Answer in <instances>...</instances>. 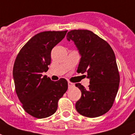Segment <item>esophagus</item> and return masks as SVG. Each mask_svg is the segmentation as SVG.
<instances>
[{"label":"esophagus","instance_id":"34e87169","mask_svg":"<svg viewBox=\"0 0 135 135\" xmlns=\"http://www.w3.org/2000/svg\"><path fill=\"white\" fill-rule=\"evenodd\" d=\"M68 86H69V88H71V87L74 86V84L71 83V82H68Z\"/></svg>","mask_w":135,"mask_h":135}]
</instances>
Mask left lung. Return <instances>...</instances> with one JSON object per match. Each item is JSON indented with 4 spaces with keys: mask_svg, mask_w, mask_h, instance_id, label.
Listing matches in <instances>:
<instances>
[{
    "mask_svg": "<svg viewBox=\"0 0 135 135\" xmlns=\"http://www.w3.org/2000/svg\"><path fill=\"white\" fill-rule=\"evenodd\" d=\"M66 39L75 43L81 55L77 72L86 73L90 79L87 89L75 84L82 93L75 109L85 117H100L112 107L119 89L120 76L114 52L107 41L90 30H71Z\"/></svg>",
    "mask_w": 135,
    "mask_h": 135,
    "instance_id": "obj_1",
    "label": "left lung"
}]
</instances>
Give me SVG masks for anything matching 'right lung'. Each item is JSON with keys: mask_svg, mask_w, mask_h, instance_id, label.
I'll use <instances>...</instances> for the list:
<instances>
[{"mask_svg": "<svg viewBox=\"0 0 135 135\" xmlns=\"http://www.w3.org/2000/svg\"><path fill=\"white\" fill-rule=\"evenodd\" d=\"M65 31H45L30 39L18 52L13 68L15 90L23 109L44 119L57 111L58 100L68 89L64 78L52 81L43 72L49 70L50 52L65 37Z\"/></svg>", "mask_w": 135, "mask_h": 135, "instance_id": "right-lung-1", "label": "right lung"}]
</instances>
